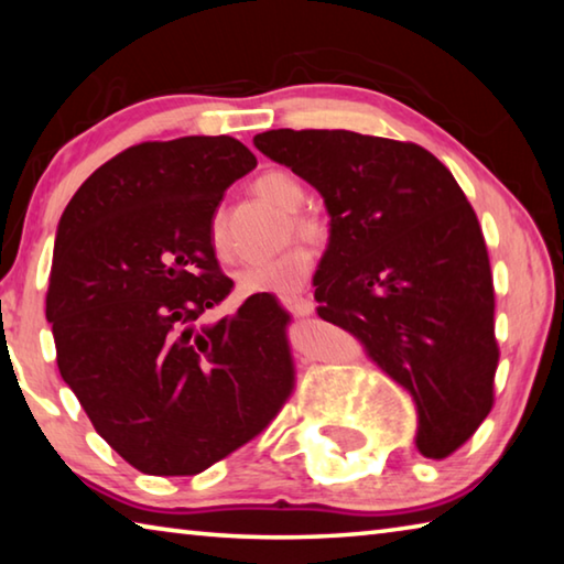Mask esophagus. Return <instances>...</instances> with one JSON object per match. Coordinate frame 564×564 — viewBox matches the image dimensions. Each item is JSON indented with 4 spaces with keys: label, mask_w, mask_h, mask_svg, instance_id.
<instances>
[{
    "label": "esophagus",
    "mask_w": 564,
    "mask_h": 564,
    "mask_svg": "<svg viewBox=\"0 0 564 564\" xmlns=\"http://www.w3.org/2000/svg\"><path fill=\"white\" fill-rule=\"evenodd\" d=\"M281 305L293 316H308V313H313V301L303 299V295H283Z\"/></svg>",
    "instance_id": "1"
}]
</instances>
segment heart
I'll return each instance as SVG.
<instances>
[{
    "mask_svg": "<svg viewBox=\"0 0 564 564\" xmlns=\"http://www.w3.org/2000/svg\"><path fill=\"white\" fill-rule=\"evenodd\" d=\"M256 191L265 202L275 204L283 212H299L305 202V186L289 171H269L256 178ZM295 228L303 236H318L321 228L313 218L295 216ZM212 241L218 253H226V228L221 216L214 218L212 226ZM313 271V256L308 248L291 246L285 251L271 256V259L246 263L241 271L236 273V291L248 299V295H291L301 289Z\"/></svg>",
    "mask_w": 564,
    "mask_h": 564,
    "instance_id": "heart-1",
    "label": "heart"
}]
</instances>
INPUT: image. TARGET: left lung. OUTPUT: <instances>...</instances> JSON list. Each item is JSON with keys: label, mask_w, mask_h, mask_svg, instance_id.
I'll use <instances>...</instances> for the list:
<instances>
[{"label": "left lung", "mask_w": 564, "mask_h": 564, "mask_svg": "<svg viewBox=\"0 0 564 564\" xmlns=\"http://www.w3.org/2000/svg\"><path fill=\"white\" fill-rule=\"evenodd\" d=\"M253 147L326 204L316 313L413 398L417 453L451 455L488 417L498 368L488 248L457 181L423 147L356 131L273 129Z\"/></svg>", "instance_id": "8db88e82"}]
</instances>
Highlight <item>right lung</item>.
I'll list each match as a JSON object with an SVG mask.
<instances>
[{
    "label": "right lung",
    "instance_id": "right-lung-1",
    "mask_svg": "<svg viewBox=\"0 0 564 564\" xmlns=\"http://www.w3.org/2000/svg\"><path fill=\"white\" fill-rule=\"evenodd\" d=\"M253 169L231 137L149 141L94 171L56 226V366L97 433L147 475L206 470L259 435L293 388L289 313L273 295L204 321L234 289L214 214Z\"/></svg>",
    "mask_w": 564,
    "mask_h": 564
}]
</instances>
